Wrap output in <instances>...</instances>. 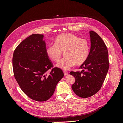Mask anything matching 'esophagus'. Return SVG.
<instances>
[{"instance_id":"esophagus-1","label":"esophagus","mask_w":123,"mask_h":123,"mask_svg":"<svg viewBox=\"0 0 123 123\" xmlns=\"http://www.w3.org/2000/svg\"><path fill=\"white\" fill-rule=\"evenodd\" d=\"M64 75H65V76H66V75H68V73L67 72H66V71H64Z\"/></svg>"}]
</instances>
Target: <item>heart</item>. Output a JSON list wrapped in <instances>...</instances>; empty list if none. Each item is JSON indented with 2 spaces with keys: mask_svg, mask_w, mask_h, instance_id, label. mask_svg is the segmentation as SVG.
<instances>
[{
  "mask_svg": "<svg viewBox=\"0 0 123 123\" xmlns=\"http://www.w3.org/2000/svg\"><path fill=\"white\" fill-rule=\"evenodd\" d=\"M46 52L48 56L54 62L58 61L65 52L66 57L57 63L56 67L68 70L75 64L81 65L86 61L90 45L87 39L72 33H65L58 35L54 43L47 47Z\"/></svg>",
  "mask_w": 123,
  "mask_h": 123,
  "instance_id": "obj_1",
  "label": "heart"
}]
</instances>
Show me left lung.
<instances>
[{"label":"left lung","mask_w":123,"mask_h":123,"mask_svg":"<svg viewBox=\"0 0 123 123\" xmlns=\"http://www.w3.org/2000/svg\"><path fill=\"white\" fill-rule=\"evenodd\" d=\"M91 47L87 59L80 68L81 72H71L75 79L72 85L74 92L82 98L90 97L102 87L109 69L108 52L105 43L95 32H89Z\"/></svg>","instance_id":"obj_1"}]
</instances>
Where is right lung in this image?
Segmentation results:
<instances>
[{"label": "right lung", "mask_w": 123, "mask_h": 123, "mask_svg": "<svg viewBox=\"0 0 123 123\" xmlns=\"http://www.w3.org/2000/svg\"><path fill=\"white\" fill-rule=\"evenodd\" d=\"M42 34L29 36L15 50L13 57L14 77L20 88L30 98L37 102L49 99L56 86L64 77L62 71L54 68L46 54L45 41Z\"/></svg>", "instance_id": "obj_1"}]
</instances>
